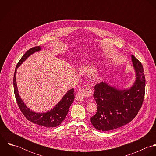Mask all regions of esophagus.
Masks as SVG:
<instances>
[{"instance_id":"esophagus-1","label":"esophagus","mask_w":156,"mask_h":156,"mask_svg":"<svg viewBox=\"0 0 156 156\" xmlns=\"http://www.w3.org/2000/svg\"><path fill=\"white\" fill-rule=\"evenodd\" d=\"M92 92V90L90 87H87L84 88L79 89L76 95V99L78 101H83L85 97L89 96Z\"/></svg>"}]
</instances>
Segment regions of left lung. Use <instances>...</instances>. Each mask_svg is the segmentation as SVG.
<instances>
[{
  "label": "left lung",
  "instance_id": "8db88e82",
  "mask_svg": "<svg viewBox=\"0 0 156 156\" xmlns=\"http://www.w3.org/2000/svg\"><path fill=\"white\" fill-rule=\"evenodd\" d=\"M136 80L130 89L119 90L101 82L94 87L97 113L92 126L103 132L114 130L131 122L140 109L145 92V78L141 62L132 55Z\"/></svg>",
  "mask_w": 156,
  "mask_h": 156
}]
</instances>
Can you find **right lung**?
I'll return each instance as SVG.
<instances>
[{
	"label": "right lung",
	"mask_w": 156,
	"mask_h": 156,
	"mask_svg": "<svg viewBox=\"0 0 156 156\" xmlns=\"http://www.w3.org/2000/svg\"><path fill=\"white\" fill-rule=\"evenodd\" d=\"M41 49V48L40 46L30 48L24 53L19 62L17 63L15 69L13 79L14 90L18 106L27 119H28L29 121L32 122L34 124L45 127H55L61 124L62 122L64 120L71 105L74 101V89L72 88L69 89L63 97L61 100L56 105V106H55L50 111H48L46 113H38L30 111V109L26 106L19 94V91L16 83L17 68L30 55L36 51H40Z\"/></svg>",
	"instance_id": "1"
}]
</instances>
